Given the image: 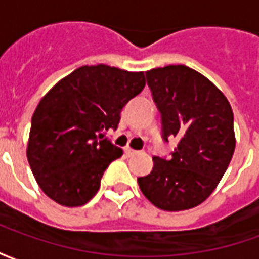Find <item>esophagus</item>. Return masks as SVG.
<instances>
[{
	"label": "esophagus",
	"instance_id": "1",
	"mask_svg": "<svg viewBox=\"0 0 259 259\" xmlns=\"http://www.w3.org/2000/svg\"><path fill=\"white\" fill-rule=\"evenodd\" d=\"M124 154L127 157H132V155H136V154H140V151H136V150L130 148V147H124Z\"/></svg>",
	"mask_w": 259,
	"mask_h": 259
}]
</instances>
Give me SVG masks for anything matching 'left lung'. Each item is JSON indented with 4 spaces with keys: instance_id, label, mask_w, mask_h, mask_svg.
I'll use <instances>...</instances> for the list:
<instances>
[{
    "instance_id": "1",
    "label": "left lung",
    "mask_w": 259,
    "mask_h": 259,
    "mask_svg": "<svg viewBox=\"0 0 259 259\" xmlns=\"http://www.w3.org/2000/svg\"><path fill=\"white\" fill-rule=\"evenodd\" d=\"M146 77L161 112L163 140L176 137L178 146L169 159L152 157V170L137 182L159 209H190L217 189L233 157V111L222 91L189 66L151 69Z\"/></svg>"
}]
</instances>
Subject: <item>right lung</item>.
<instances>
[{"label": "right lung", "instance_id": "1", "mask_svg": "<svg viewBox=\"0 0 259 259\" xmlns=\"http://www.w3.org/2000/svg\"><path fill=\"white\" fill-rule=\"evenodd\" d=\"M144 85V72L85 65L42 97L31 118L26 154L51 200L80 206L97 194L108 165L123 154L104 139V132L118 127L123 107Z\"/></svg>", "mask_w": 259, "mask_h": 259}]
</instances>
